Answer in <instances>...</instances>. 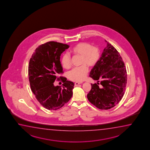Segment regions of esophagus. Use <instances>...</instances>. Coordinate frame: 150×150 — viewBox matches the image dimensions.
<instances>
[{
    "label": "esophagus",
    "mask_w": 150,
    "mask_h": 150,
    "mask_svg": "<svg viewBox=\"0 0 150 150\" xmlns=\"http://www.w3.org/2000/svg\"><path fill=\"white\" fill-rule=\"evenodd\" d=\"M83 83L82 82H76L75 83V86H77L79 85V84H81V83Z\"/></svg>",
    "instance_id": "34e87169"
}]
</instances>
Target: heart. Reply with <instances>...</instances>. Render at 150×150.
Listing matches in <instances>:
<instances>
[{"mask_svg": "<svg viewBox=\"0 0 150 150\" xmlns=\"http://www.w3.org/2000/svg\"><path fill=\"white\" fill-rule=\"evenodd\" d=\"M71 52L74 55L81 56L80 64L82 65L71 69L68 75L69 78L74 81H81L88 71L86 65L91 67L97 64L100 57V51L98 47L91 46L89 42H81L75 45L71 49ZM61 63L64 69H69L71 66L69 55L64 54L61 59Z\"/></svg>", "mask_w": 150, "mask_h": 150, "instance_id": "b5f03b06", "label": "heart"}]
</instances>
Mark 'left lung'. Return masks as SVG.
<instances>
[{"label": "left lung", "instance_id": "obj_1", "mask_svg": "<svg viewBox=\"0 0 150 150\" xmlns=\"http://www.w3.org/2000/svg\"><path fill=\"white\" fill-rule=\"evenodd\" d=\"M105 42L107 46L89 75L98 83H91L87 95L90 103L101 110L110 109L120 102L124 95L127 79L122 58L111 44Z\"/></svg>", "mask_w": 150, "mask_h": 150}]
</instances>
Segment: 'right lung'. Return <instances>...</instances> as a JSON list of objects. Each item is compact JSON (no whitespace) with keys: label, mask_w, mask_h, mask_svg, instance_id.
<instances>
[{"label":"right lung","mask_w":150,"mask_h":150,"mask_svg":"<svg viewBox=\"0 0 150 150\" xmlns=\"http://www.w3.org/2000/svg\"><path fill=\"white\" fill-rule=\"evenodd\" d=\"M67 44L47 42L36 49L28 65L30 88L42 106L49 110H57L68 102L73 96L74 84L58 74L63 73L60 56L69 48ZM61 78L63 87L54 86L55 79Z\"/></svg>","instance_id":"obj_1"}]
</instances>
